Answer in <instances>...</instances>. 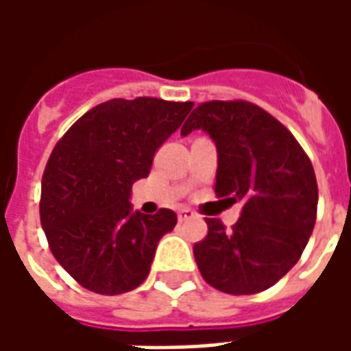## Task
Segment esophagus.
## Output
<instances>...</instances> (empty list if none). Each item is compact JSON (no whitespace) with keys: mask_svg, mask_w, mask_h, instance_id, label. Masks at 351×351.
Returning <instances> with one entry per match:
<instances>
[{"mask_svg":"<svg viewBox=\"0 0 351 351\" xmlns=\"http://www.w3.org/2000/svg\"><path fill=\"white\" fill-rule=\"evenodd\" d=\"M197 218V214L193 213L191 208H178V220L186 221V220H193Z\"/></svg>","mask_w":351,"mask_h":351,"instance_id":"obj_1","label":"esophagus"}]
</instances>
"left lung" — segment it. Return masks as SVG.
Instances as JSON below:
<instances>
[{
  "label": "left lung",
  "mask_w": 351,
  "mask_h": 351,
  "mask_svg": "<svg viewBox=\"0 0 351 351\" xmlns=\"http://www.w3.org/2000/svg\"><path fill=\"white\" fill-rule=\"evenodd\" d=\"M195 130L216 145V195L243 205L231 231L206 218L208 235L193 246L199 271L223 293H259L289 272L312 235L317 210L312 163L297 138L254 103H203L180 135Z\"/></svg>",
  "instance_id": "1"
}]
</instances>
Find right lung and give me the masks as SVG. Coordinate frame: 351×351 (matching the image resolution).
<instances>
[{
    "mask_svg": "<svg viewBox=\"0 0 351 351\" xmlns=\"http://www.w3.org/2000/svg\"><path fill=\"white\" fill-rule=\"evenodd\" d=\"M193 103L110 99L80 116L54 146L43 175L41 223L58 263L93 293L141 286L156 248L176 226L169 208L133 210L131 186Z\"/></svg>",
    "mask_w": 351,
    "mask_h": 351,
    "instance_id": "1",
    "label": "right lung"
}]
</instances>
